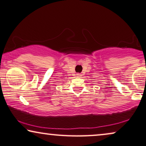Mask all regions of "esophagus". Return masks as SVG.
<instances>
[{
	"instance_id": "obj_1",
	"label": "esophagus",
	"mask_w": 146,
	"mask_h": 146,
	"mask_svg": "<svg viewBox=\"0 0 146 146\" xmlns=\"http://www.w3.org/2000/svg\"><path fill=\"white\" fill-rule=\"evenodd\" d=\"M76 76H78V77H79V78H80V77H81V76H82V74H76Z\"/></svg>"
}]
</instances>
